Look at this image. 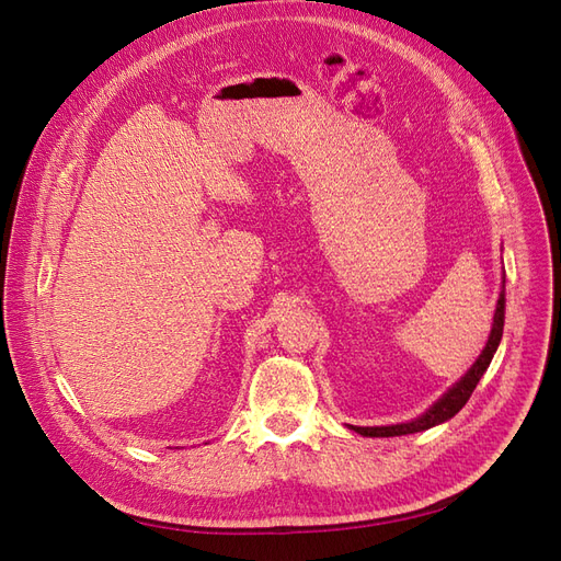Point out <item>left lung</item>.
Here are the masks:
<instances>
[{"instance_id": "1", "label": "left lung", "mask_w": 561, "mask_h": 561, "mask_svg": "<svg viewBox=\"0 0 561 561\" xmlns=\"http://www.w3.org/2000/svg\"><path fill=\"white\" fill-rule=\"evenodd\" d=\"M505 283V280H503ZM503 320H505V285L501 290V297H499V304H496V313H494V328H491V334H489V342L482 351V355L478 360H474V365L468 369V375L458 381L454 388H449L447 393L439 398L431 410L410 421V423H398V426H377V428H360V426H351L355 433H360L365 437H396V435H410V433H421V431H428L433 426H437V423H445L449 421L454 414H458L463 410V404L470 400L472 390L478 388L482 375L486 371L491 358H494V353L501 344V336H503Z\"/></svg>"}]
</instances>
